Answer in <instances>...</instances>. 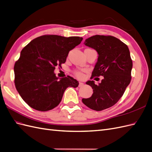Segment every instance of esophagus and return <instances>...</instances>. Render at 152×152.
Returning <instances> with one entry per match:
<instances>
[{
    "mask_svg": "<svg viewBox=\"0 0 152 152\" xmlns=\"http://www.w3.org/2000/svg\"><path fill=\"white\" fill-rule=\"evenodd\" d=\"M84 86V83H81V82H79V87H82Z\"/></svg>",
    "mask_w": 152,
    "mask_h": 152,
    "instance_id": "1",
    "label": "esophagus"
}]
</instances>
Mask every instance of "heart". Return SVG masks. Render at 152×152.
I'll use <instances>...</instances> for the list:
<instances>
[{"label": "heart", "mask_w": 152, "mask_h": 152, "mask_svg": "<svg viewBox=\"0 0 152 152\" xmlns=\"http://www.w3.org/2000/svg\"><path fill=\"white\" fill-rule=\"evenodd\" d=\"M75 75H76L77 77H79V78H81V77H83V73H81L80 72H79V71H76V72H75Z\"/></svg>", "instance_id": "heart-1"}]
</instances>
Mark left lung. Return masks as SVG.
<instances>
[{"instance_id":"8db88e82","label":"left lung","mask_w":152,"mask_h":152,"mask_svg":"<svg viewBox=\"0 0 152 152\" xmlns=\"http://www.w3.org/2000/svg\"><path fill=\"white\" fill-rule=\"evenodd\" d=\"M84 44L99 55L92 77L104 78L98 84L94 80L87 81L94 93L82 101L88 108L101 111L116 104L130 83L133 66L130 53L128 47L113 36L96 35L86 39Z\"/></svg>"}]
</instances>
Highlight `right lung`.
Listing matches in <instances>:
<instances>
[{"mask_svg": "<svg viewBox=\"0 0 152 152\" xmlns=\"http://www.w3.org/2000/svg\"><path fill=\"white\" fill-rule=\"evenodd\" d=\"M83 39L79 37L43 35L33 39L21 51L14 66L18 94L32 108L46 112L58 105L66 88H77L73 77L58 79L54 70L64 63L69 51Z\"/></svg>", "mask_w": 152, "mask_h": 152, "instance_id": "add662e5", "label": "right lung"}]
</instances>
